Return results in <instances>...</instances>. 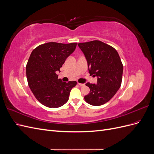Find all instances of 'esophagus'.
<instances>
[{"label": "esophagus", "mask_w": 154, "mask_h": 154, "mask_svg": "<svg viewBox=\"0 0 154 154\" xmlns=\"http://www.w3.org/2000/svg\"><path fill=\"white\" fill-rule=\"evenodd\" d=\"M78 84L80 85V86H81V87H83V86H85V84L84 83H78Z\"/></svg>", "instance_id": "1"}]
</instances>
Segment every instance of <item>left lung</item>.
<instances>
[{"instance_id": "1", "label": "left lung", "mask_w": 154, "mask_h": 154, "mask_svg": "<svg viewBox=\"0 0 154 154\" xmlns=\"http://www.w3.org/2000/svg\"><path fill=\"white\" fill-rule=\"evenodd\" d=\"M87 60L90 74L97 76V83H87L90 93L86 102L100 106L108 102L120 88L123 66L118 53L112 46L100 40L78 44Z\"/></svg>"}]
</instances>
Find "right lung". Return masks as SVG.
<instances>
[{
  "label": "right lung",
  "mask_w": 154,
  "mask_h": 154,
  "mask_svg": "<svg viewBox=\"0 0 154 154\" xmlns=\"http://www.w3.org/2000/svg\"><path fill=\"white\" fill-rule=\"evenodd\" d=\"M77 43L48 42L36 48L26 66V76L31 91L40 103L49 108L66 104L76 81L62 82L57 72L76 49Z\"/></svg>",
  "instance_id": "obj_1"
}]
</instances>
